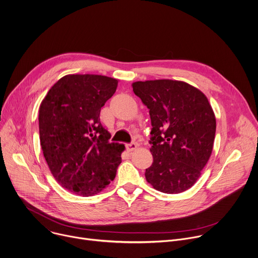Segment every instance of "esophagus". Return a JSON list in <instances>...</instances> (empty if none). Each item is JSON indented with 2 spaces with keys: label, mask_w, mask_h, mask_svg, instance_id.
<instances>
[{
  "label": "esophagus",
  "mask_w": 258,
  "mask_h": 258,
  "mask_svg": "<svg viewBox=\"0 0 258 258\" xmlns=\"http://www.w3.org/2000/svg\"><path fill=\"white\" fill-rule=\"evenodd\" d=\"M125 148H126V150H127L128 152H132V151H134V150L137 148V144L134 143V142H132V143H130V144H126V145H125Z\"/></svg>",
  "instance_id": "34e87169"
}]
</instances>
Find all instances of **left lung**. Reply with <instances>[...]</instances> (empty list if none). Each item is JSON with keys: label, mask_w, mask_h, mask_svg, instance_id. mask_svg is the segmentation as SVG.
<instances>
[{"label": "left lung", "mask_w": 258, "mask_h": 258, "mask_svg": "<svg viewBox=\"0 0 258 258\" xmlns=\"http://www.w3.org/2000/svg\"><path fill=\"white\" fill-rule=\"evenodd\" d=\"M133 90L150 110L153 126L147 181L164 194L185 191L213 151L216 118L208 98L189 84L172 80L135 82Z\"/></svg>", "instance_id": "1"}]
</instances>
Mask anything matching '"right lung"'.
Segmentation results:
<instances>
[{"mask_svg": "<svg viewBox=\"0 0 258 258\" xmlns=\"http://www.w3.org/2000/svg\"><path fill=\"white\" fill-rule=\"evenodd\" d=\"M117 80L100 75H67L39 107L43 156L55 180L67 190L90 197L115 177L124 146L110 143L100 120L101 107L112 97Z\"/></svg>", "mask_w": 258, "mask_h": 258, "instance_id": "right-lung-1", "label": "right lung"}]
</instances>
